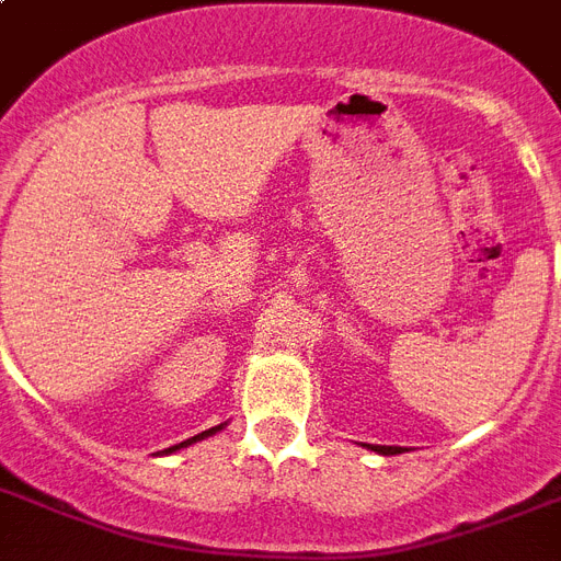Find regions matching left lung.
I'll use <instances>...</instances> for the list:
<instances>
[{
	"label": "left lung",
	"mask_w": 561,
	"mask_h": 561,
	"mask_svg": "<svg viewBox=\"0 0 561 561\" xmlns=\"http://www.w3.org/2000/svg\"><path fill=\"white\" fill-rule=\"evenodd\" d=\"M367 448H373L378 454H401L399 445H367Z\"/></svg>",
	"instance_id": "8db88e82"
}]
</instances>
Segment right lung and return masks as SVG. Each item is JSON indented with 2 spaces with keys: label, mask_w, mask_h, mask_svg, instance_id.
Masks as SVG:
<instances>
[{
  "label": "right lung",
  "mask_w": 561,
  "mask_h": 561,
  "mask_svg": "<svg viewBox=\"0 0 561 561\" xmlns=\"http://www.w3.org/2000/svg\"><path fill=\"white\" fill-rule=\"evenodd\" d=\"M215 431H220V425H218V427H209V431H203V434H197V436H192V439H186V443H180V445H171V448H169V454H171V451H178V448H183V445H192V443H197V439H203V436L215 434Z\"/></svg>",
  "instance_id": "obj_1"
}]
</instances>
